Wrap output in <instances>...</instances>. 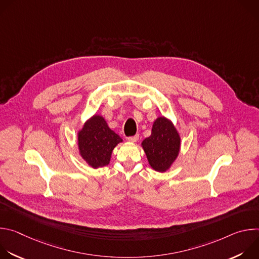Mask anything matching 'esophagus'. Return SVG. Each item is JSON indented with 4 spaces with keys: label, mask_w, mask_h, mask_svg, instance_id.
I'll return each instance as SVG.
<instances>
[{
    "label": "esophagus",
    "mask_w": 259,
    "mask_h": 259,
    "mask_svg": "<svg viewBox=\"0 0 259 259\" xmlns=\"http://www.w3.org/2000/svg\"><path fill=\"white\" fill-rule=\"evenodd\" d=\"M138 138H139V135H138V134H136V135H134V136H130V137H128V140H129L130 142H136V141L138 140Z\"/></svg>",
    "instance_id": "1"
}]
</instances>
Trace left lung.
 Returning <instances> with one entry per match:
<instances>
[{"label": "left lung", "mask_w": 259, "mask_h": 259, "mask_svg": "<svg viewBox=\"0 0 259 259\" xmlns=\"http://www.w3.org/2000/svg\"><path fill=\"white\" fill-rule=\"evenodd\" d=\"M141 145L151 167L165 172L178 157L180 136L170 120L159 117L153 124L151 136L145 138Z\"/></svg>", "instance_id": "8db88e82"}]
</instances>
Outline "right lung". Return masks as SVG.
I'll return each instance as SVG.
<instances>
[{
    "label": "right lung",
    "mask_w": 259,
    "mask_h": 259,
    "mask_svg": "<svg viewBox=\"0 0 259 259\" xmlns=\"http://www.w3.org/2000/svg\"><path fill=\"white\" fill-rule=\"evenodd\" d=\"M122 138L110 129L102 116L94 115L78 132L81 157L92 168L109 164L113 150Z\"/></svg>",
    "instance_id": "obj_1"
}]
</instances>
